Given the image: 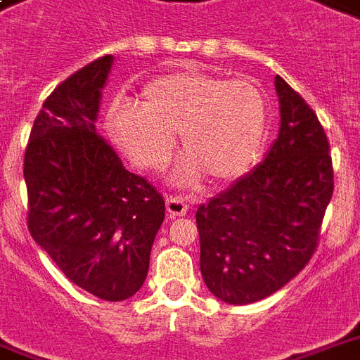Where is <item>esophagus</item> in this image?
<instances>
[{"label":"esophagus","instance_id":"1","mask_svg":"<svg viewBox=\"0 0 360 360\" xmlns=\"http://www.w3.org/2000/svg\"><path fill=\"white\" fill-rule=\"evenodd\" d=\"M188 209H190V205H188V201L182 195H170V198H167V212L172 219L174 217H184L188 212Z\"/></svg>","mask_w":360,"mask_h":360}]
</instances>
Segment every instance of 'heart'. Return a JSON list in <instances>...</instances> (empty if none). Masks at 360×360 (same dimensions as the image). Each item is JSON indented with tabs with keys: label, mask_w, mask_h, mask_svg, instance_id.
Instances as JSON below:
<instances>
[{
	"label": "heart",
	"mask_w": 360,
	"mask_h": 360,
	"mask_svg": "<svg viewBox=\"0 0 360 360\" xmlns=\"http://www.w3.org/2000/svg\"><path fill=\"white\" fill-rule=\"evenodd\" d=\"M107 128L130 161L153 170L170 161L180 132L188 157L176 182L191 186L203 174L228 182L245 174L263 153L269 105L251 78L186 70L149 82L140 103L112 105Z\"/></svg>",
	"instance_id": "obj_1"
}]
</instances>
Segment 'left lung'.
Instances as JSON below:
<instances>
[{"mask_svg": "<svg viewBox=\"0 0 360 360\" xmlns=\"http://www.w3.org/2000/svg\"><path fill=\"white\" fill-rule=\"evenodd\" d=\"M278 140L263 162L199 205V266L214 297L248 305L297 276L319 245L334 193L324 128L303 97L276 76Z\"/></svg>", "mask_w": 360, "mask_h": 360, "instance_id": "obj_1", "label": "left lung"}]
</instances>
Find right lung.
I'll return each mask as SVG.
<instances>
[{"mask_svg":"<svg viewBox=\"0 0 360 360\" xmlns=\"http://www.w3.org/2000/svg\"><path fill=\"white\" fill-rule=\"evenodd\" d=\"M111 65L103 55L49 94L30 130L25 182L34 241L72 284L124 301L148 276L165 199L97 134Z\"/></svg>","mask_w":360,"mask_h":360,"instance_id":"obj_1","label":"right lung"}]
</instances>
